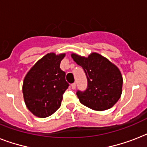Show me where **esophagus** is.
<instances>
[{"mask_svg": "<svg viewBox=\"0 0 147 147\" xmlns=\"http://www.w3.org/2000/svg\"><path fill=\"white\" fill-rule=\"evenodd\" d=\"M71 88H72V89H76V83H72V84H71Z\"/></svg>", "mask_w": 147, "mask_h": 147, "instance_id": "1", "label": "esophagus"}]
</instances>
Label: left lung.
Instances as JSON below:
<instances>
[{"label": "left lung", "instance_id": "8db88e82", "mask_svg": "<svg viewBox=\"0 0 147 147\" xmlns=\"http://www.w3.org/2000/svg\"><path fill=\"white\" fill-rule=\"evenodd\" d=\"M71 58L82 67L88 86L76 94L80 102L94 111H105L114 106L122 93L123 78L119 69L100 54L92 53L87 58L72 53Z\"/></svg>", "mask_w": 147, "mask_h": 147}]
</instances>
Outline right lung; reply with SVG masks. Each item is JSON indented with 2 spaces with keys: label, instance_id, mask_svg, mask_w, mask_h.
<instances>
[{
  "label": "right lung",
  "instance_id": "obj_1",
  "mask_svg": "<svg viewBox=\"0 0 147 147\" xmlns=\"http://www.w3.org/2000/svg\"><path fill=\"white\" fill-rule=\"evenodd\" d=\"M65 55V53H48L31 68L24 78V101L29 111L38 117L50 116L61 106L62 95L69 86L65 80V72L60 69V62Z\"/></svg>",
  "mask_w": 147,
  "mask_h": 147
}]
</instances>
